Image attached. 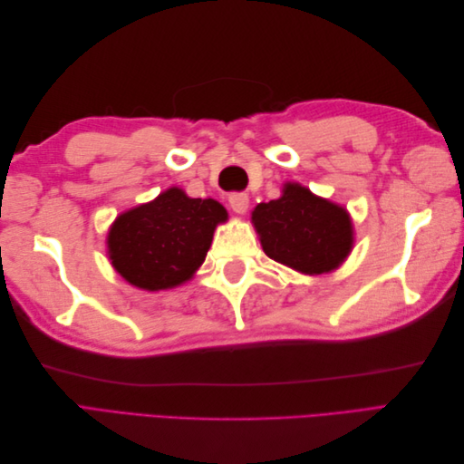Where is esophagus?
<instances>
[{"instance_id": "34e87169", "label": "esophagus", "mask_w": 464, "mask_h": 464, "mask_svg": "<svg viewBox=\"0 0 464 464\" xmlns=\"http://www.w3.org/2000/svg\"><path fill=\"white\" fill-rule=\"evenodd\" d=\"M228 203H230L234 213L244 215L246 210H247V207H249V198H247L246 193H232L230 198H228Z\"/></svg>"}]
</instances>
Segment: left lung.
Masks as SVG:
<instances>
[{"label":"left lung","mask_w":464,"mask_h":464,"mask_svg":"<svg viewBox=\"0 0 464 464\" xmlns=\"http://www.w3.org/2000/svg\"><path fill=\"white\" fill-rule=\"evenodd\" d=\"M251 222L266 256L305 275L336 269L354 244L353 220L344 207L290 181L278 199L254 208Z\"/></svg>","instance_id":"1"}]
</instances>
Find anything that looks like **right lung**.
<instances>
[{
    "label": "right lung",
    "instance_id": "add662e5",
    "mask_svg": "<svg viewBox=\"0 0 464 464\" xmlns=\"http://www.w3.org/2000/svg\"><path fill=\"white\" fill-rule=\"evenodd\" d=\"M228 213L215 199H191L179 188L121 213L108 232V256L130 285L149 292L184 285L207 257L217 224Z\"/></svg>",
    "mask_w": 464,
    "mask_h": 464
}]
</instances>
